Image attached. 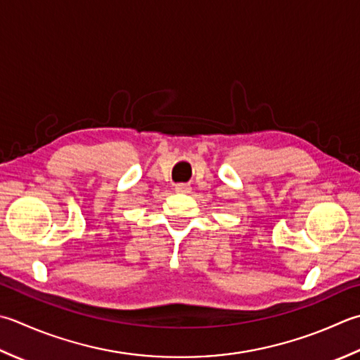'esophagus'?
I'll return each mask as SVG.
<instances>
[{
  "label": "esophagus",
  "instance_id": "1",
  "mask_svg": "<svg viewBox=\"0 0 360 360\" xmlns=\"http://www.w3.org/2000/svg\"><path fill=\"white\" fill-rule=\"evenodd\" d=\"M174 190H176V192H179V193H190L192 187H190L188 184H176Z\"/></svg>",
  "mask_w": 360,
  "mask_h": 360
}]
</instances>
